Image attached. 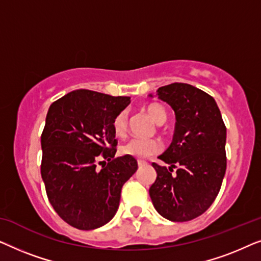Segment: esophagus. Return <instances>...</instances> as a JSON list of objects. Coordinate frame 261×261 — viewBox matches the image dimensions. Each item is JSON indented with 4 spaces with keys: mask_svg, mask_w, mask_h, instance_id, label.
Returning <instances> with one entry per match:
<instances>
[{
    "mask_svg": "<svg viewBox=\"0 0 261 261\" xmlns=\"http://www.w3.org/2000/svg\"><path fill=\"white\" fill-rule=\"evenodd\" d=\"M147 165V163L145 162V160H138V166L139 167H142V166H146Z\"/></svg>",
    "mask_w": 261,
    "mask_h": 261,
    "instance_id": "1",
    "label": "esophagus"
}]
</instances>
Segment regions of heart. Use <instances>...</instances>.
Wrapping results in <instances>:
<instances>
[{"mask_svg":"<svg viewBox=\"0 0 261 261\" xmlns=\"http://www.w3.org/2000/svg\"><path fill=\"white\" fill-rule=\"evenodd\" d=\"M144 110L147 115L154 121L156 124H163L167 119L166 110L156 103H149L144 107ZM127 113L122 110L115 116L113 121V130L117 138H124L127 133ZM162 149V145L156 140H141V139H133L128 141L121 147V152L124 155L133 156L137 159H144L154 155Z\"/></svg>","mask_w":261,"mask_h":261,"instance_id":"b5f03b06","label":"heart"}]
</instances>
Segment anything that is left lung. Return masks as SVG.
<instances>
[{
	"instance_id": "8db88e82",
	"label": "left lung",
	"mask_w": 261,
	"mask_h": 261,
	"mask_svg": "<svg viewBox=\"0 0 261 261\" xmlns=\"http://www.w3.org/2000/svg\"><path fill=\"white\" fill-rule=\"evenodd\" d=\"M156 95L173 109L176 127L170 147L158 156L169 169L152 164L156 179L149 196L163 217L185 222L202 215L219 194L227 167V129L215 99L198 88L172 83Z\"/></svg>"
}]
</instances>
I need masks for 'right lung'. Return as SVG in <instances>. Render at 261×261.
Returning <instances> with one entry per match:
<instances>
[{"mask_svg":"<svg viewBox=\"0 0 261 261\" xmlns=\"http://www.w3.org/2000/svg\"><path fill=\"white\" fill-rule=\"evenodd\" d=\"M129 103L130 97L80 89L49 107L41 134V177L49 203L70 226L96 229L119 209L121 189L138 163L129 155L113 159V121ZM101 158L109 163L98 170Z\"/></svg>","mask_w":261,"mask_h":261,"instance_id":"add662e5","label":"right lung"}]
</instances>
